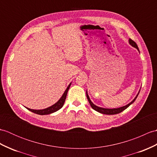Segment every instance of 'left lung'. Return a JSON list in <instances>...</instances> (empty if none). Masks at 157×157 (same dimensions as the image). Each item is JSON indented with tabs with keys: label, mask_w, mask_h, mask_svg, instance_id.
<instances>
[{
	"label": "left lung",
	"mask_w": 157,
	"mask_h": 157,
	"mask_svg": "<svg viewBox=\"0 0 157 157\" xmlns=\"http://www.w3.org/2000/svg\"><path fill=\"white\" fill-rule=\"evenodd\" d=\"M129 43H130V44L131 45H132V47H135V48H136L138 51H139V49H138V46H137V45H136V43L135 42H134V41H133V40L130 39H129ZM138 94H139V92H138ZM138 94H137V96L135 97V98H134V99L132 101H131L130 103H129L128 104H127V105H124V106H123V107H120V108H113V109L103 108L98 107V106H97V105H94V104L92 102V101L90 100V98H89V96H88V94H87V92H86V96H87V100H88V101H89V103H90V105H91V107H92L94 110H96V111H97V112H100V113H101V114H104L112 115V114H118V113H120L121 112H122V111H124V110H126V109L127 108H128L130 105L132 104L134 102V101H135V100L136 99V98H137V96H138Z\"/></svg>",
	"instance_id": "left-lung-1"
}]
</instances>
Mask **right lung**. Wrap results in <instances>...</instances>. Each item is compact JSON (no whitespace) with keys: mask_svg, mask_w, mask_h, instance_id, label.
<instances>
[{"mask_svg":"<svg viewBox=\"0 0 157 157\" xmlns=\"http://www.w3.org/2000/svg\"><path fill=\"white\" fill-rule=\"evenodd\" d=\"M71 83H70V85L68 86V87H67V89L65 90V92L63 93V96H61V98L60 99L58 100L57 102H56L55 104H53L52 106H50L47 108L43 109V110H33V109H30L27 108L29 110L31 111L32 112L35 113V114H37L39 115H46V114H52V113H53L55 112H56L57 110H59V109H61L63 105L64 104L65 100L66 99V96H67V94L68 92V90L70 88V87L71 86Z\"/></svg>","mask_w":157,"mask_h":157,"instance_id":"obj_1","label":"right lung"}]
</instances>
